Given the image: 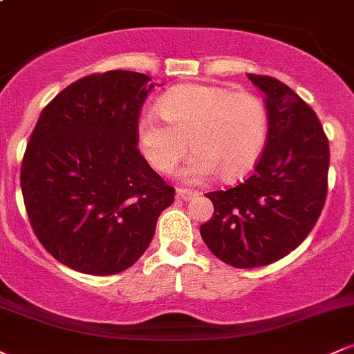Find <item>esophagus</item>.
Segmentation results:
<instances>
[{
    "mask_svg": "<svg viewBox=\"0 0 354 354\" xmlns=\"http://www.w3.org/2000/svg\"><path fill=\"white\" fill-rule=\"evenodd\" d=\"M176 194H178V198H180V200H183V201H189L191 198H194L196 196V191H193V189H188V188H178L176 189Z\"/></svg>",
    "mask_w": 354,
    "mask_h": 354,
    "instance_id": "obj_1",
    "label": "esophagus"
}]
</instances>
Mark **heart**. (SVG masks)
Instances as JSON below:
<instances>
[{
  "mask_svg": "<svg viewBox=\"0 0 354 354\" xmlns=\"http://www.w3.org/2000/svg\"><path fill=\"white\" fill-rule=\"evenodd\" d=\"M158 113L163 120L145 113L136 123L138 148L158 173H171L191 146L194 154L181 169L183 180L198 183L216 171L234 180L253 168L265 148L268 108L251 91L185 84L158 101Z\"/></svg>",
  "mask_w": 354,
  "mask_h": 354,
  "instance_id": "b5f03b06",
  "label": "heart"
}]
</instances>
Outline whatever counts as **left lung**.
I'll use <instances>...</instances> for the list:
<instances>
[{
    "mask_svg": "<svg viewBox=\"0 0 354 354\" xmlns=\"http://www.w3.org/2000/svg\"><path fill=\"white\" fill-rule=\"evenodd\" d=\"M248 78L266 95L265 149L245 181L206 193L214 213L200 228L211 253L234 268L271 265L301 245L323 211L330 169L316 113L279 80Z\"/></svg>",
    "mask_w": 354,
    "mask_h": 354,
    "instance_id": "8db88e82",
    "label": "left lung"
}]
</instances>
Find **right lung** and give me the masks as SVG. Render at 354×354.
Here are the masks:
<instances>
[{
	"instance_id": "add662e5",
	"label": "right lung",
	"mask_w": 354,
	"mask_h": 354,
	"mask_svg": "<svg viewBox=\"0 0 354 354\" xmlns=\"http://www.w3.org/2000/svg\"><path fill=\"white\" fill-rule=\"evenodd\" d=\"M154 88L148 75L84 76L38 118L21 163V191L36 238L80 273L109 276L135 265L158 216L174 200L136 143V123Z\"/></svg>"
}]
</instances>
